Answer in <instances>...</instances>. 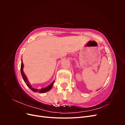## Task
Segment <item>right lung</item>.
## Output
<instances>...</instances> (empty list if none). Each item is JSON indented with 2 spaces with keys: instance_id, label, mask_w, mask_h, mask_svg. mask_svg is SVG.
<instances>
[{
  "instance_id": "right-lung-1",
  "label": "right lung",
  "mask_w": 125,
  "mask_h": 125,
  "mask_svg": "<svg viewBox=\"0 0 125 125\" xmlns=\"http://www.w3.org/2000/svg\"><path fill=\"white\" fill-rule=\"evenodd\" d=\"M23 62H22V60L21 61V75H22V77L23 78V80L24 81V82L25 83V84H26L29 88L31 89L32 91H33V92H39L40 93H45V92H48L50 91L52 87V85H53L54 83L55 82V81H52V83L51 84H50L49 85H48L47 86L45 87V88H42V89H36V88H34L33 87L31 86V84H30V83L29 82V81H28V79H27V77H26V75H25V74L23 73Z\"/></svg>"
}]
</instances>
